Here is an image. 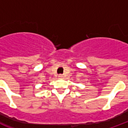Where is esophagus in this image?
I'll list each match as a JSON object with an SVG mask.
<instances>
[{"mask_svg": "<svg viewBox=\"0 0 128 128\" xmlns=\"http://www.w3.org/2000/svg\"><path fill=\"white\" fill-rule=\"evenodd\" d=\"M58 78H60V79H62V78H64V75H58Z\"/></svg>", "mask_w": 128, "mask_h": 128, "instance_id": "esophagus-1", "label": "esophagus"}]
</instances>
